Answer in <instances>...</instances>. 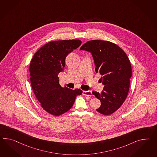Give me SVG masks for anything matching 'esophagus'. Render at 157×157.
Returning a JSON list of instances; mask_svg holds the SVG:
<instances>
[{"label": "esophagus", "instance_id": "obj_1", "mask_svg": "<svg viewBox=\"0 0 157 157\" xmlns=\"http://www.w3.org/2000/svg\"><path fill=\"white\" fill-rule=\"evenodd\" d=\"M82 94L84 96H87L91 97L92 96V91H83Z\"/></svg>", "mask_w": 157, "mask_h": 157}]
</instances>
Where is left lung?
Returning a JSON list of instances; mask_svg holds the SVG:
<instances>
[{
  "label": "left lung",
  "instance_id": "left-lung-1",
  "mask_svg": "<svg viewBox=\"0 0 157 157\" xmlns=\"http://www.w3.org/2000/svg\"><path fill=\"white\" fill-rule=\"evenodd\" d=\"M80 49L92 53L96 72L102 76L100 80L104 85L103 90L100 93L93 92L101 101L100 107L96 110L110 115L121 107L128 94L132 75L129 58L119 46L109 41H89Z\"/></svg>",
  "mask_w": 157,
  "mask_h": 157
}]
</instances>
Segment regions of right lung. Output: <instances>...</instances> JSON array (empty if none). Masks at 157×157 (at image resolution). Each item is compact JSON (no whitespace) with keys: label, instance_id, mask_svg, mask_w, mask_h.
Listing matches in <instances>:
<instances>
[{"label":"right lung","instance_id":"obj_1","mask_svg":"<svg viewBox=\"0 0 157 157\" xmlns=\"http://www.w3.org/2000/svg\"><path fill=\"white\" fill-rule=\"evenodd\" d=\"M81 44L80 40L49 42L34 55L29 65L32 90L41 106L49 114L59 116L72 107L80 89L72 90L59 84L58 75L63 71L69 53Z\"/></svg>","mask_w":157,"mask_h":157}]
</instances>
